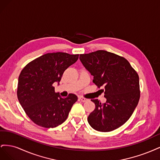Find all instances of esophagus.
<instances>
[{
    "mask_svg": "<svg viewBox=\"0 0 160 160\" xmlns=\"http://www.w3.org/2000/svg\"><path fill=\"white\" fill-rule=\"evenodd\" d=\"M79 100L81 101H82V102H85V101H87L88 99L83 98V97H79Z\"/></svg>",
    "mask_w": 160,
    "mask_h": 160,
    "instance_id": "34e87169",
    "label": "esophagus"
}]
</instances>
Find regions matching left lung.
<instances>
[{"mask_svg":"<svg viewBox=\"0 0 160 160\" xmlns=\"http://www.w3.org/2000/svg\"><path fill=\"white\" fill-rule=\"evenodd\" d=\"M85 68L93 76V83L104 87L106 102L91 99L95 109L88 119L92 128L108 132L130 118L139 102V76L127 59L103 50L80 55Z\"/></svg>","mask_w":160,"mask_h":160,"instance_id":"1","label":"left lung"}]
</instances>
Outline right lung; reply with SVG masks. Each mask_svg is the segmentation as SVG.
I'll return each instance as SVG.
<instances>
[{"mask_svg": "<svg viewBox=\"0 0 160 160\" xmlns=\"http://www.w3.org/2000/svg\"><path fill=\"white\" fill-rule=\"evenodd\" d=\"M79 55L47 53L27 64L18 77L19 103L32 122L45 128H56L67 119L77 97L70 93L62 98L53 84L59 82L64 71Z\"/></svg>", "mask_w": 160, "mask_h": 160, "instance_id": "obj_1", "label": "right lung"}]
</instances>
